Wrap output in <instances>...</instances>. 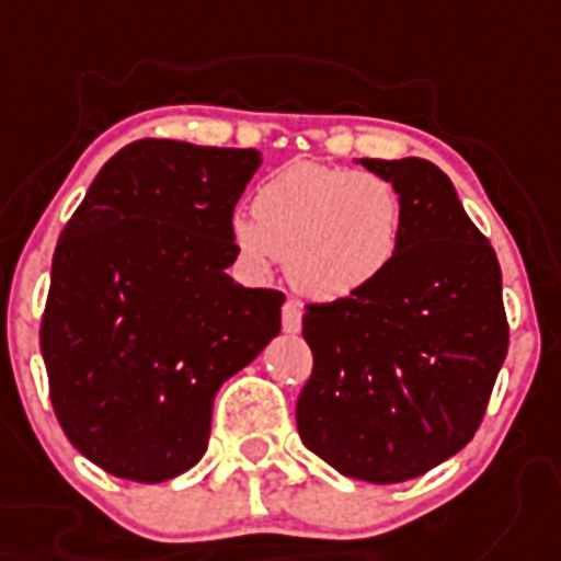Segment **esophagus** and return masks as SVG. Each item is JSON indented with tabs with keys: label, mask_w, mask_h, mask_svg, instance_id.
I'll use <instances>...</instances> for the list:
<instances>
[{
	"label": "esophagus",
	"mask_w": 561,
	"mask_h": 561,
	"mask_svg": "<svg viewBox=\"0 0 561 561\" xmlns=\"http://www.w3.org/2000/svg\"><path fill=\"white\" fill-rule=\"evenodd\" d=\"M282 329H285V334H297L302 329V308L294 299L282 306Z\"/></svg>",
	"instance_id": "1"
}]
</instances>
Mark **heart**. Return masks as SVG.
<instances>
[{
  "instance_id": "b5f03b06",
  "label": "heart",
  "mask_w": 561,
  "mask_h": 561,
  "mask_svg": "<svg viewBox=\"0 0 561 561\" xmlns=\"http://www.w3.org/2000/svg\"><path fill=\"white\" fill-rule=\"evenodd\" d=\"M250 211L229 220L241 259L255 271L285 259L288 282L308 299L367 290L399 253L401 194L369 171L290 162L259 183Z\"/></svg>"
}]
</instances>
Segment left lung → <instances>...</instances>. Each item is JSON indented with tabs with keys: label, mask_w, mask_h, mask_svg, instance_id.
I'll return each mask as SVG.
<instances>
[{
	"label": "left lung",
	"mask_w": 561,
	"mask_h": 561,
	"mask_svg": "<svg viewBox=\"0 0 561 561\" xmlns=\"http://www.w3.org/2000/svg\"><path fill=\"white\" fill-rule=\"evenodd\" d=\"M401 194L399 253L352 297L306 306L314 369L297 427L346 478L401 483L478 431L510 346L501 264L434 162L358 160Z\"/></svg>",
	"instance_id": "8db88e82"
}]
</instances>
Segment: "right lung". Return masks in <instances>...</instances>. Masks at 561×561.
Listing matches in <instances>:
<instances>
[{"label": "right lung", "mask_w": 561, "mask_h": 561, "mask_svg": "<svg viewBox=\"0 0 561 561\" xmlns=\"http://www.w3.org/2000/svg\"><path fill=\"white\" fill-rule=\"evenodd\" d=\"M259 165L253 148L139 139L104 162L60 232L39 325L51 408L116 478L192 469L220 383L279 334V290L227 273L229 220Z\"/></svg>", "instance_id": "1"}]
</instances>
